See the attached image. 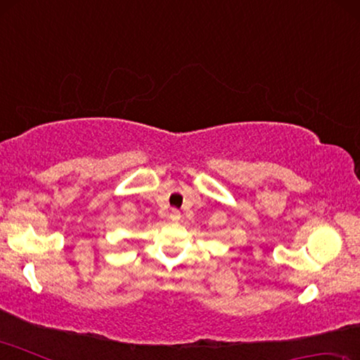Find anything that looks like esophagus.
Listing matches in <instances>:
<instances>
[{
    "instance_id": "34e87169",
    "label": "esophagus",
    "mask_w": 360,
    "mask_h": 360,
    "mask_svg": "<svg viewBox=\"0 0 360 360\" xmlns=\"http://www.w3.org/2000/svg\"><path fill=\"white\" fill-rule=\"evenodd\" d=\"M169 219H172V221H179V219H181V212L179 211H176V210H173L172 211V214H169Z\"/></svg>"
}]
</instances>
